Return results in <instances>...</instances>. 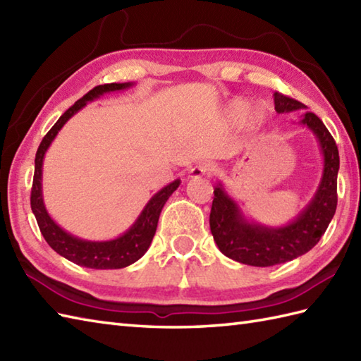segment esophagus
Segmentation results:
<instances>
[{
    "label": "esophagus",
    "instance_id": "obj_1",
    "mask_svg": "<svg viewBox=\"0 0 361 361\" xmlns=\"http://www.w3.org/2000/svg\"><path fill=\"white\" fill-rule=\"evenodd\" d=\"M214 172V166L211 163L197 164L189 171V178H200V176H209Z\"/></svg>",
    "mask_w": 361,
    "mask_h": 361
}]
</instances>
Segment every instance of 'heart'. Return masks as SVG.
Here are the masks:
<instances>
[{
	"label": "heart",
	"instance_id": "heart-1",
	"mask_svg": "<svg viewBox=\"0 0 361 361\" xmlns=\"http://www.w3.org/2000/svg\"><path fill=\"white\" fill-rule=\"evenodd\" d=\"M224 119L229 126H240L243 121L250 122L251 126H257L262 114L259 110H251V102L247 99L237 97L233 99L231 102H228L224 110Z\"/></svg>",
	"mask_w": 361,
	"mask_h": 361
}]
</instances>
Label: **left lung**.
Segmentation results:
<instances>
[{
  "label": "left lung",
  "instance_id": "1",
  "mask_svg": "<svg viewBox=\"0 0 361 361\" xmlns=\"http://www.w3.org/2000/svg\"><path fill=\"white\" fill-rule=\"evenodd\" d=\"M274 110L291 113L305 105L281 93H274ZM315 136L323 173L312 200L298 216L282 226H268L248 219L220 180L214 186L209 216L211 233L219 250L229 259L251 267H271L305 255L319 242L336 209V176L340 169L338 149L332 135L317 114L304 113L298 122Z\"/></svg>",
  "mask_w": 361,
  "mask_h": 361
}]
</instances>
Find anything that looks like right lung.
<instances>
[{
	"label": "right lung",
	"mask_w": 361,
	"mask_h": 361,
	"mask_svg": "<svg viewBox=\"0 0 361 361\" xmlns=\"http://www.w3.org/2000/svg\"><path fill=\"white\" fill-rule=\"evenodd\" d=\"M132 87H135L133 82H124L106 83V85H99L91 90L90 93L79 99L71 109H68L59 118V121L42 140L35 153V172L32 192H30V208H32L38 228H40L44 240L48 242L49 247L59 252L60 256L71 260L75 265L94 268V270H116V268H124L135 264L136 260H140L145 255V251L149 250L153 235H155L158 219L161 211H163V206L181 183L180 178H176L163 189H159L145 203L141 214L136 217L132 226L126 233L109 240H88L68 233L59 224H56V220L49 216L48 209H46L42 186L43 159L60 130L88 102H93L106 93H116V91H124Z\"/></svg>",
	"instance_id": "1"
}]
</instances>
